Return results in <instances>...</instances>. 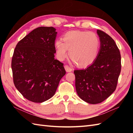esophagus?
<instances>
[{
    "label": "esophagus",
    "mask_w": 133,
    "mask_h": 133,
    "mask_svg": "<svg viewBox=\"0 0 133 133\" xmlns=\"http://www.w3.org/2000/svg\"><path fill=\"white\" fill-rule=\"evenodd\" d=\"M64 68H65L66 71H67V72H71L72 71V70H73L71 68H70L69 65H65V66H64Z\"/></svg>",
    "instance_id": "esophagus-1"
}]
</instances>
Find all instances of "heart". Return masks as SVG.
I'll return each instance as SVG.
<instances>
[{
  "mask_svg": "<svg viewBox=\"0 0 133 133\" xmlns=\"http://www.w3.org/2000/svg\"><path fill=\"white\" fill-rule=\"evenodd\" d=\"M58 59L62 60L67 56L80 67L89 66L98 57L100 46L99 38L93 32L72 30L64 34L62 40L55 42Z\"/></svg>",
  "mask_w": 133,
  "mask_h": 133,
  "instance_id": "1",
  "label": "heart"
}]
</instances>
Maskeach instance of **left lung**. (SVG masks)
<instances>
[{
  "label": "left lung",
  "mask_w": 133,
  "mask_h": 133,
  "mask_svg": "<svg viewBox=\"0 0 133 133\" xmlns=\"http://www.w3.org/2000/svg\"><path fill=\"white\" fill-rule=\"evenodd\" d=\"M100 48L94 63L85 69L75 70V88L78 96L91 104L102 103L115 90L121 71V55L109 35L97 30Z\"/></svg>",
  "instance_id": "1"
}]
</instances>
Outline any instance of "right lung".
<instances>
[{
	"mask_svg": "<svg viewBox=\"0 0 133 133\" xmlns=\"http://www.w3.org/2000/svg\"><path fill=\"white\" fill-rule=\"evenodd\" d=\"M55 30L51 26L36 28L18 42L14 51V84L32 102L42 103L51 98L66 73L63 64L54 58Z\"/></svg>",
	"mask_w": 133,
	"mask_h": 133,
	"instance_id": "right-lung-1",
	"label": "right lung"
}]
</instances>
